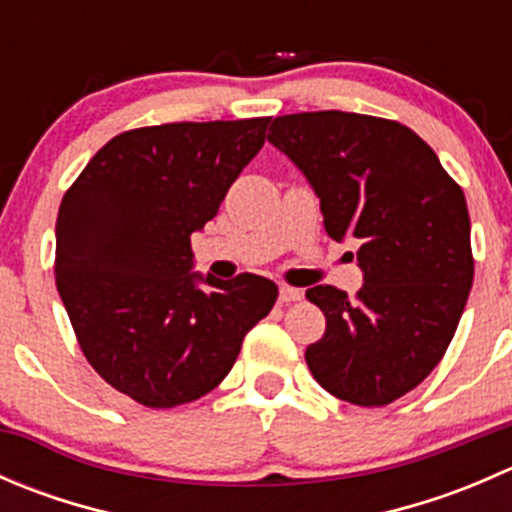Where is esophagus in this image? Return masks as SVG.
<instances>
[{"label":"esophagus","mask_w":512,"mask_h":512,"mask_svg":"<svg viewBox=\"0 0 512 512\" xmlns=\"http://www.w3.org/2000/svg\"><path fill=\"white\" fill-rule=\"evenodd\" d=\"M280 299H282V302H299V299H302V289L282 285L280 287Z\"/></svg>","instance_id":"esophagus-1"}]
</instances>
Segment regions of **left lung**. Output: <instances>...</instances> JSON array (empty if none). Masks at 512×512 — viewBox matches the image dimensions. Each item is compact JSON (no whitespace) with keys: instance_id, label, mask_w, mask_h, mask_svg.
I'll use <instances>...</instances> for the list:
<instances>
[{"instance_id":"1","label":"left lung","mask_w":512,"mask_h":512,"mask_svg":"<svg viewBox=\"0 0 512 512\" xmlns=\"http://www.w3.org/2000/svg\"><path fill=\"white\" fill-rule=\"evenodd\" d=\"M280 148L319 198L332 240H359L356 297L317 285L327 317L309 344L322 389L356 406H386L416 389L446 354L473 285L471 218L461 185L411 128L344 111L272 121Z\"/></svg>"}]
</instances>
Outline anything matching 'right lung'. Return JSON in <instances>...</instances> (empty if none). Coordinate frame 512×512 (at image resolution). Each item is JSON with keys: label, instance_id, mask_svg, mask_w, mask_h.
Segmentation results:
<instances>
[{"label": "right lung", "instance_id": "add662e5", "mask_svg": "<svg viewBox=\"0 0 512 512\" xmlns=\"http://www.w3.org/2000/svg\"><path fill=\"white\" fill-rule=\"evenodd\" d=\"M270 118L163 123L118 133L56 218V289L103 381L148 409L190 404L230 374L277 285L193 270L190 235L265 143Z\"/></svg>", "mask_w": 512, "mask_h": 512}]
</instances>
